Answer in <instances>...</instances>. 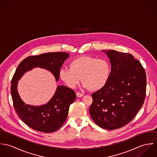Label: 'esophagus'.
Masks as SVG:
<instances>
[{"instance_id":"1","label":"esophagus","mask_w":157,"mask_h":157,"mask_svg":"<svg viewBox=\"0 0 157 157\" xmlns=\"http://www.w3.org/2000/svg\"><path fill=\"white\" fill-rule=\"evenodd\" d=\"M76 95H77V96L78 97H83V96L84 95V94H83L80 93V92H77Z\"/></svg>"}]
</instances>
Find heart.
<instances>
[{"mask_svg": "<svg viewBox=\"0 0 157 157\" xmlns=\"http://www.w3.org/2000/svg\"><path fill=\"white\" fill-rule=\"evenodd\" d=\"M111 71V65L105 59L82 56L72 60L69 63V68H61L59 76L70 88H75L82 77L83 88L97 91L107 84Z\"/></svg>", "mask_w": 157, "mask_h": 157, "instance_id": "1", "label": "heart"}]
</instances>
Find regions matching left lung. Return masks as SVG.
Wrapping results in <instances>:
<instances>
[{
	"instance_id": "1",
	"label": "left lung",
	"mask_w": 157,
	"mask_h": 157,
	"mask_svg": "<svg viewBox=\"0 0 157 157\" xmlns=\"http://www.w3.org/2000/svg\"><path fill=\"white\" fill-rule=\"evenodd\" d=\"M110 60L111 71L104 88L92 94L90 113L100 128L113 130L129 123L143 105L146 72L132 55L102 50Z\"/></svg>"
}]
</instances>
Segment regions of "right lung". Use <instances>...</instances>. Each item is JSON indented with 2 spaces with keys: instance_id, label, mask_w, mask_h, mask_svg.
Listing matches in <instances>:
<instances>
[{
  "instance_id": "obj_1",
  "label": "right lung",
  "mask_w": 157,
  "mask_h": 157,
  "mask_svg": "<svg viewBox=\"0 0 157 157\" xmlns=\"http://www.w3.org/2000/svg\"><path fill=\"white\" fill-rule=\"evenodd\" d=\"M69 57L65 52H48L29 56L19 65L11 80V92L14 109L23 121L31 128L45 133L53 132L65 123L69 108L76 98L75 92L65 86H58L51 99L45 105L34 106L23 102L17 90L18 81L25 73L35 67L51 72L56 82L59 71Z\"/></svg>"
}]
</instances>
